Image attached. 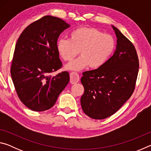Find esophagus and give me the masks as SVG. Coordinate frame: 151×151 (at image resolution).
<instances>
[{"label": "esophagus", "mask_w": 151, "mask_h": 151, "mask_svg": "<svg viewBox=\"0 0 151 151\" xmlns=\"http://www.w3.org/2000/svg\"><path fill=\"white\" fill-rule=\"evenodd\" d=\"M70 83L75 84L78 83L79 80H80V76H79V75L77 73L72 72L70 74Z\"/></svg>", "instance_id": "34e87169"}]
</instances>
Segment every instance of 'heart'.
Returning <instances> with one entry per match:
<instances>
[{
	"mask_svg": "<svg viewBox=\"0 0 151 151\" xmlns=\"http://www.w3.org/2000/svg\"><path fill=\"white\" fill-rule=\"evenodd\" d=\"M115 48L111 35L94 28L82 27L73 30L70 39H60L57 42L58 55L66 61L71 60L80 52L81 56L66 65L68 70H79L89 65L96 68L103 66Z\"/></svg>",
	"mask_w": 151,
	"mask_h": 151,
	"instance_id": "obj_1",
	"label": "heart"
}]
</instances>
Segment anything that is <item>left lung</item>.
Masks as SVG:
<instances>
[{
  "label": "left lung",
  "mask_w": 151,
  "mask_h": 151,
  "mask_svg": "<svg viewBox=\"0 0 151 151\" xmlns=\"http://www.w3.org/2000/svg\"><path fill=\"white\" fill-rule=\"evenodd\" d=\"M116 50L96 69L85 71L81 81L85 88L82 109L93 119H104L115 113L130 99L134 90L139 59L132 42L115 27Z\"/></svg>",
  "instance_id": "1"
}]
</instances>
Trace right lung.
I'll list each match as a JSON object with an SVG mask.
<instances>
[{"label":"right lung","mask_w":151,"mask_h":151,"mask_svg":"<svg viewBox=\"0 0 151 151\" xmlns=\"http://www.w3.org/2000/svg\"><path fill=\"white\" fill-rule=\"evenodd\" d=\"M70 26L59 18L45 16L29 24L17 40L11 76L20 100L32 111L52 107L69 82L67 71L54 76L50 74L62 66L57 42Z\"/></svg>","instance_id":"right-lung-1"}]
</instances>
